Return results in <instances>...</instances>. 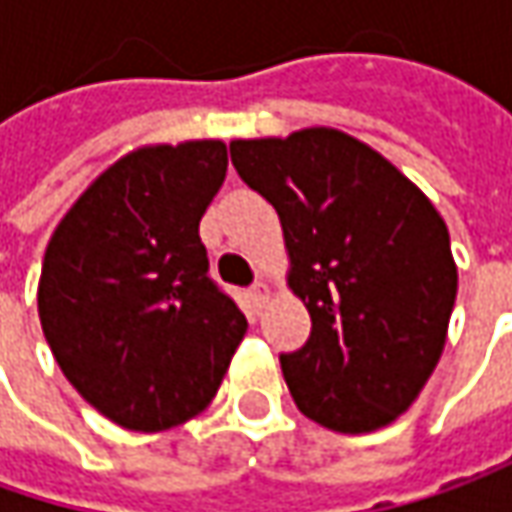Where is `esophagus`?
Here are the masks:
<instances>
[{"mask_svg":"<svg viewBox=\"0 0 512 512\" xmlns=\"http://www.w3.org/2000/svg\"><path fill=\"white\" fill-rule=\"evenodd\" d=\"M249 295H252V303H255V309H257V312H260V309L266 306V300L272 298V286H269L266 280H257L255 286H252V292H249Z\"/></svg>","mask_w":512,"mask_h":512,"instance_id":"obj_1","label":"esophagus"}]
</instances>
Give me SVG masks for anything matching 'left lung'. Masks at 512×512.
<instances>
[{"mask_svg": "<svg viewBox=\"0 0 512 512\" xmlns=\"http://www.w3.org/2000/svg\"><path fill=\"white\" fill-rule=\"evenodd\" d=\"M243 183L280 217L289 289L309 341L280 355L298 410L372 433L410 410L447 344L458 292L450 232L430 197L338 128L232 140Z\"/></svg>", "mask_w": 512, "mask_h": 512, "instance_id": "obj_1", "label": "left lung"}]
</instances>
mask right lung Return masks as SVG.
I'll return each mask as SVG.
<instances>
[{
	"mask_svg": "<svg viewBox=\"0 0 512 512\" xmlns=\"http://www.w3.org/2000/svg\"><path fill=\"white\" fill-rule=\"evenodd\" d=\"M226 166L223 140L134 148L48 240L36 289L45 341L71 387L125 430L160 433L200 415L246 335L200 243Z\"/></svg>",
	"mask_w": 512,
	"mask_h": 512,
	"instance_id": "obj_1",
	"label": "right lung"
}]
</instances>
